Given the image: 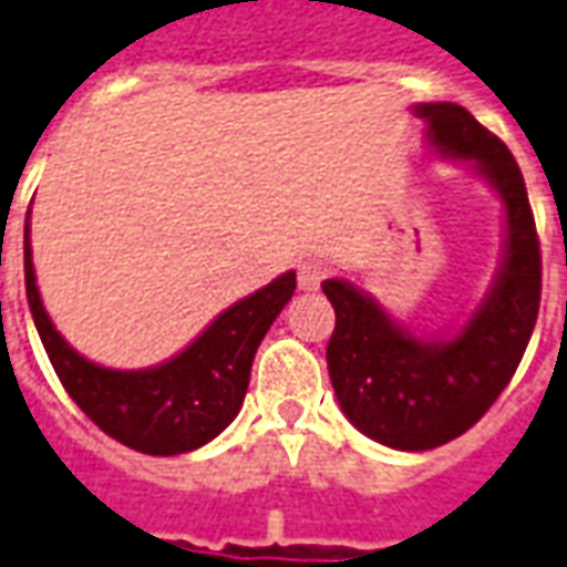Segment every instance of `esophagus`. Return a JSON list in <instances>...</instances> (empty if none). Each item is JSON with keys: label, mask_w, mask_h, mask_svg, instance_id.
I'll list each match as a JSON object with an SVG mask.
<instances>
[{"label": "esophagus", "mask_w": 567, "mask_h": 567, "mask_svg": "<svg viewBox=\"0 0 567 567\" xmlns=\"http://www.w3.org/2000/svg\"><path fill=\"white\" fill-rule=\"evenodd\" d=\"M329 272H332L329 260H322V257H303L298 264V285L303 291H316Z\"/></svg>", "instance_id": "esophagus-1"}]
</instances>
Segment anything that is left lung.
Returning a JSON list of instances; mask_svg holds the SVG:
<instances>
[{
  "instance_id": "obj_1",
  "label": "left lung",
  "mask_w": 567,
  "mask_h": 567,
  "mask_svg": "<svg viewBox=\"0 0 567 567\" xmlns=\"http://www.w3.org/2000/svg\"><path fill=\"white\" fill-rule=\"evenodd\" d=\"M413 111L431 145L468 164L503 202L506 248L491 291L462 329L434 338H415L348 279H326L322 291L334 307L326 360L344 415L379 444L422 453L465 434L515 375L540 310V241L509 148L462 105Z\"/></svg>"
}]
</instances>
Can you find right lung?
Returning a JSON list of instances; mask_svg holds the SVG:
<instances>
[{"label": "right lung", "mask_w": 567, "mask_h": 567, "mask_svg": "<svg viewBox=\"0 0 567 567\" xmlns=\"http://www.w3.org/2000/svg\"><path fill=\"white\" fill-rule=\"evenodd\" d=\"M24 282L42 348L64 391L107 437L148 456L198 450L233 422L248 394L254 353L298 288L295 272H282L267 288L235 300L167 363L107 369L76 353L45 313L33 272L30 223L24 226Z\"/></svg>", "instance_id": "obj_1"}]
</instances>
